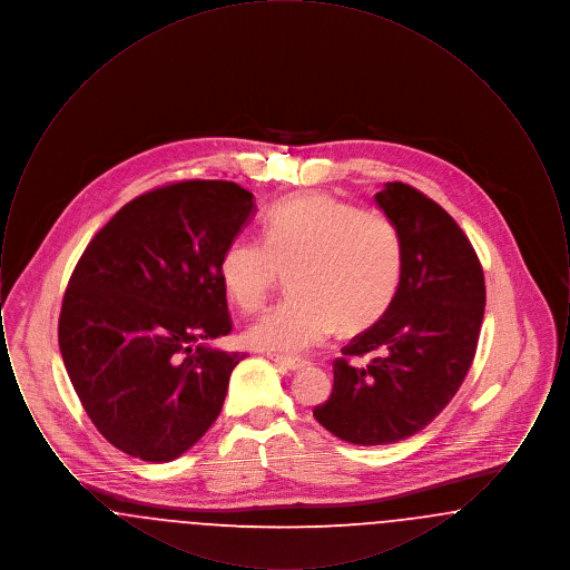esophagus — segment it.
Returning <instances> with one entry per match:
<instances>
[{"label":"esophagus","mask_w":570,"mask_h":570,"mask_svg":"<svg viewBox=\"0 0 570 570\" xmlns=\"http://www.w3.org/2000/svg\"><path fill=\"white\" fill-rule=\"evenodd\" d=\"M269 358H272L273 363H277L279 367H284V370H291V372H298V370H303V367L307 365V361H303V358H295V356L269 354Z\"/></svg>","instance_id":"obj_1"}]
</instances>
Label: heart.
I'll return each instance as SVG.
<instances>
[{
  "mask_svg": "<svg viewBox=\"0 0 570 570\" xmlns=\"http://www.w3.org/2000/svg\"><path fill=\"white\" fill-rule=\"evenodd\" d=\"M282 273L293 297L247 328L254 348L298 354L337 328L374 325L391 307L404 275L395 222L328 194H297L265 217L263 242L235 239L222 254L219 282L244 312L261 309Z\"/></svg>",
  "mask_w": 570,
  "mask_h": 570,
  "instance_id": "obj_1",
  "label": "heart"
}]
</instances>
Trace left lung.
Listing matches in <instances>:
<instances>
[{
  "instance_id": "1",
  "label": "left lung",
  "mask_w": 570,
  "mask_h": 570,
  "mask_svg": "<svg viewBox=\"0 0 570 570\" xmlns=\"http://www.w3.org/2000/svg\"><path fill=\"white\" fill-rule=\"evenodd\" d=\"M376 203L402 235V284L333 361L331 397L314 407L325 430L361 446L400 442L434 421L472 365L485 314L483 267L458 222L402 181ZM365 353L375 356L367 366L350 363Z\"/></svg>"
}]
</instances>
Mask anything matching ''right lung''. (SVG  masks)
<instances>
[{
	"label": "right lung",
	"instance_id": "1",
	"mask_svg": "<svg viewBox=\"0 0 570 570\" xmlns=\"http://www.w3.org/2000/svg\"><path fill=\"white\" fill-rule=\"evenodd\" d=\"M254 212V194L233 181H179L124 205L85 247L59 351L115 449L170 461L214 425L245 356L209 346L233 331L219 261Z\"/></svg>",
	"mask_w": 570,
	"mask_h": 570
}]
</instances>
